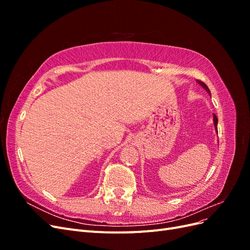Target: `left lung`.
I'll use <instances>...</instances> for the list:
<instances>
[{
    "instance_id": "8db88e82",
    "label": "left lung",
    "mask_w": 250,
    "mask_h": 250,
    "mask_svg": "<svg viewBox=\"0 0 250 250\" xmlns=\"http://www.w3.org/2000/svg\"><path fill=\"white\" fill-rule=\"evenodd\" d=\"M197 83H198V84L199 85H201L204 89H206L207 90V92H208V94L210 96V90L208 89V87L207 86V84H206V83H204V82H202V81H198L197 80ZM213 121H214V126H215V130H216V132H218V128H217V125H218V119H217V117L215 116V115H213Z\"/></svg>"
}]
</instances>
